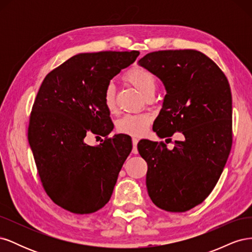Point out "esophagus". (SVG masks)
Listing matches in <instances>:
<instances>
[{"label":"esophagus","mask_w":252,"mask_h":252,"mask_svg":"<svg viewBox=\"0 0 252 252\" xmlns=\"http://www.w3.org/2000/svg\"><path fill=\"white\" fill-rule=\"evenodd\" d=\"M138 143H139V140L136 138H133L132 139V145H133V149H132V154L136 155L138 154V149H136V146H138Z\"/></svg>","instance_id":"34e87169"}]
</instances>
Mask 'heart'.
Wrapping results in <instances>:
<instances>
[{
	"mask_svg": "<svg viewBox=\"0 0 252 252\" xmlns=\"http://www.w3.org/2000/svg\"><path fill=\"white\" fill-rule=\"evenodd\" d=\"M123 80L138 89L144 96L151 94H154L157 86L155 74L141 66H135L127 70L123 75ZM103 102L109 112L116 110V89L112 84H108L105 87L103 91ZM150 123L151 119L148 114H126L118 121L117 129L122 133L140 136L147 130Z\"/></svg>",
	"mask_w": 252,
	"mask_h": 252,
	"instance_id": "obj_1",
	"label": "heart"
}]
</instances>
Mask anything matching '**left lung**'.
Segmentation results:
<instances>
[{"label":"left lung","mask_w":252,"mask_h":252,"mask_svg":"<svg viewBox=\"0 0 252 252\" xmlns=\"http://www.w3.org/2000/svg\"><path fill=\"white\" fill-rule=\"evenodd\" d=\"M139 63L161 80L167 94L154 123L159 138L184 134L169 150L164 142L142 140L146 186L156 206L185 212L201 204L217 185L232 146V97L224 72L204 53L158 50Z\"/></svg>","instance_id":"left-lung-1"}]
</instances>
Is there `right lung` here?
<instances>
[{"label": "right lung", "instance_id": "1", "mask_svg": "<svg viewBox=\"0 0 252 252\" xmlns=\"http://www.w3.org/2000/svg\"><path fill=\"white\" fill-rule=\"evenodd\" d=\"M139 55L136 50L80 53L42 82L30 113L28 142L42 186L60 207L86 215L110 200L131 152V138L106 136L94 147L84 139L91 132L105 136L112 130L103 91Z\"/></svg>", "mask_w": 252, "mask_h": 252}]
</instances>
